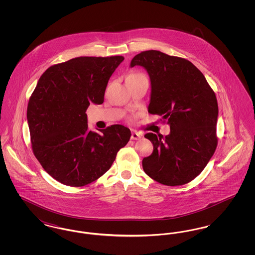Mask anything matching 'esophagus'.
<instances>
[{"label": "esophagus", "instance_id": "obj_1", "mask_svg": "<svg viewBox=\"0 0 255 255\" xmlns=\"http://www.w3.org/2000/svg\"><path fill=\"white\" fill-rule=\"evenodd\" d=\"M141 136H142V133H137V132H135V131H133L132 134H131V138L133 139V140H137V139H139Z\"/></svg>", "mask_w": 255, "mask_h": 255}]
</instances>
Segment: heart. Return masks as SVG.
<instances>
[{
  "instance_id": "1",
  "label": "heart",
  "mask_w": 255,
  "mask_h": 255,
  "mask_svg": "<svg viewBox=\"0 0 255 255\" xmlns=\"http://www.w3.org/2000/svg\"><path fill=\"white\" fill-rule=\"evenodd\" d=\"M140 75H143V74H142V73H131V74H129V75H128V77H133V76H140Z\"/></svg>"
}]
</instances>
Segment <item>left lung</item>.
Segmentation results:
<instances>
[{
  "label": "left lung",
  "instance_id": "1",
  "mask_svg": "<svg viewBox=\"0 0 255 255\" xmlns=\"http://www.w3.org/2000/svg\"><path fill=\"white\" fill-rule=\"evenodd\" d=\"M143 67L151 81L148 112L170 126V133H146L154 146L142 159L146 174L170 186L191 182L213 156L218 138V103L204 74L190 61L158 50L133 57L130 67ZM161 121V120H160Z\"/></svg>",
  "mask_w": 255,
  "mask_h": 255
}]
</instances>
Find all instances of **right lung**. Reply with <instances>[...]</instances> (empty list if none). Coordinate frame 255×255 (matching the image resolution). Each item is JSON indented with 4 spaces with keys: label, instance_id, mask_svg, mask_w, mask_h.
<instances>
[{
    "label": "right lung",
    "instance_id": "add662e5",
    "mask_svg": "<svg viewBox=\"0 0 255 255\" xmlns=\"http://www.w3.org/2000/svg\"><path fill=\"white\" fill-rule=\"evenodd\" d=\"M123 56L76 57L53 65L38 80L26 119L33 154L53 179L70 186L95 182L112 166L131 131L120 124L96 133L86 111L102 104Z\"/></svg>",
    "mask_w": 255,
    "mask_h": 255
}]
</instances>
